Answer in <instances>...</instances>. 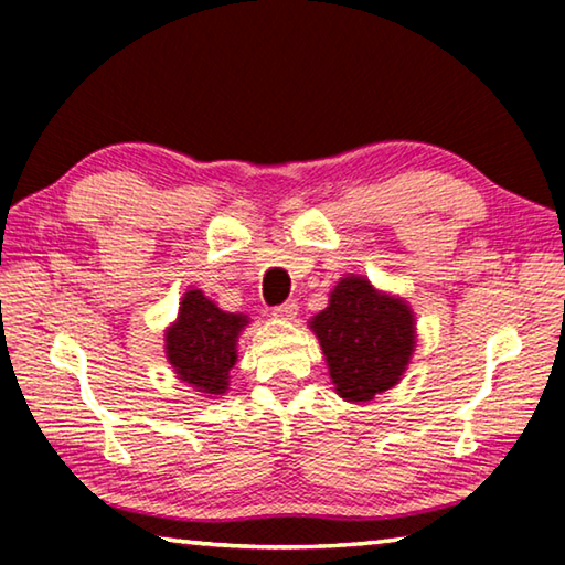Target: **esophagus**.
<instances>
[{
  "label": "esophagus",
  "mask_w": 565,
  "mask_h": 565,
  "mask_svg": "<svg viewBox=\"0 0 565 565\" xmlns=\"http://www.w3.org/2000/svg\"><path fill=\"white\" fill-rule=\"evenodd\" d=\"M296 313H299V303H296L294 299L284 301V303H279V306H274V317H276V319H294Z\"/></svg>",
  "instance_id": "obj_1"
}]
</instances>
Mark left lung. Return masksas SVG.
<instances>
[{
	"mask_svg": "<svg viewBox=\"0 0 565 565\" xmlns=\"http://www.w3.org/2000/svg\"><path fill=\"white\" fill-rule=\"evenodd\" d=\"M341 398L371 401L398 384L414 351V313L379 294L361 276H347L327 309L311 321Z\"/></svg>",
	"mask_w": 565,
	"mask_h": 565,
	"instance_id": "left-lung-1",
	"label": "left lung"
}]
</instances>
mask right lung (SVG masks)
Here are the masks:
<instances>
[{"mask_svg": "<svg viewBox=\"0 0 565 565\" xmlns=\"http://www.w3.org/2000/svg\"><path fill=\"white\" fill-rule=\"evenodd\" d=\"M242 313H226L194 289L184 294L179 319L167 331V356L181 381L204 394H224L236 363V337L246 327Z\"/></svg>", "mask_w": 565, "mask_h": 565, "instance_id": "obj_1", "label": "right lung"}]
</instances>
